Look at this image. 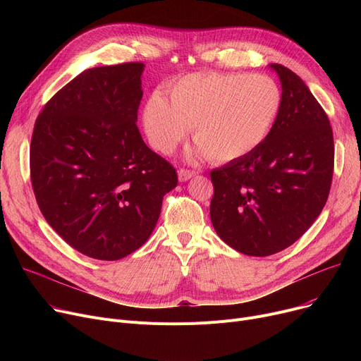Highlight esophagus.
<instances>
[{
	"instance_id": "34e87169",
	"label": "esophagus",
	"mask_w": 361,
	"mask_h": 361,
	"mask_svg": "<svg viewBox=\"0 0 361 361\" xmlns=\"http://www.w3.org/2000/svg\"><path fill=\"white\" fill-rule=\"evenodd\" d=\"M195 176H196V173H195V171H192V169H184V168L178 169V180L180 181H187V180H190Z\"/></svg>"
}]
</instances>
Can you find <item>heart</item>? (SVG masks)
<instances>
[{
	"label": "heart",
	"mask_w": 361,
	"mask_h": 361,
	"mask_svg": "<svg viewBox=\"0 0 361 361\" xmlns=\"http://www.w3.org/2000/svg\"><path fill=\"white\" fill-rule=\"evenodd\" d=\"M149 97L143 126L150 146L171 154L193 126L196 158L238 161L264 142L281 116L282 90L264 74L193 73Z\"/></svg>",
	"instance_id": "heart-1"
}]
</instances>
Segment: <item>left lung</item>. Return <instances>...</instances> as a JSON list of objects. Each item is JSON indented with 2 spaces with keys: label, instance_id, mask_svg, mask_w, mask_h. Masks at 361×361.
<instances>
[{
  "label": "left lung",
  "instance_id": "8db88e82",
  "mask_svg": "<svg viewBox=\"0 0 361 361\" xmlns=\"http://www.w3.org/2000/svg\"><path fill=\"white\" fill-rule=\"evenodd\" d=\"M282 89L281 116L252 155L214 169L211 221L247 256H271L305 234L328 200L334 136L324 108L295 73L269 66Z\"/></svg>",
  "mask_w": 361,
  "mask_h": 361
}]
</instances>
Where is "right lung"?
I'll return each mask as SVG.
<instances>
[{"mask_svg":"<svg viewBox=\"0 0 361 361\" xmlns=\"http://www.w3.org/2000/svg\"><path fill=\"white\" fill-rule=\"evenodd\" d=\"M145 64L85 70L37 117L30 143L36 202L78 252L118 260L147 241L174 166L150 150L136 126Z\"/></svg>","mask_w":361,"mask_h":361,"instance_id":"1","label":"right lung"}]
</instances>
